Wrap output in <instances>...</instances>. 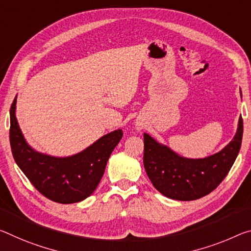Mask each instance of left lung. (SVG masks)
<instances>
[{
	"label": "left lung",
	"mask_w": 251,
	"mask_h": 251,
	"mask_svg": "<svg viewBox=\"0 0 251 251\" xmlns=\"http://www.w3.org/2000/svg\"><path fill=\"white\" fill-rule=\"evenodd\" d=\"M244 122L239 118L233 140L220 152L205 158L178 156L168 146L144 134V168L155 189L173 200L192 201L206 196L229 173L240 151Z\"/></svg>",
	"instance_id": "1"
}]
</instances>
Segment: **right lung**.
<instances>
[{
    "instance_id": "1",
    "label": "right lung",
    "mask_w": 251,
    "mask_h": 251,
    "mask_svg": "<svg viewBox=\"0 0 251 251\" xmlns=\"http://www.w3.org/2000/svg\"><path fill=\"white\" fill-rule=\"evenodd\" d=\"M10 108V144L14 161L42 196L58 203H75L88 198L104 176L107 161L122 140V129L105 135L74 156L53 157L35 152L26 144Z\"/></svg>"
}]
</instances>
